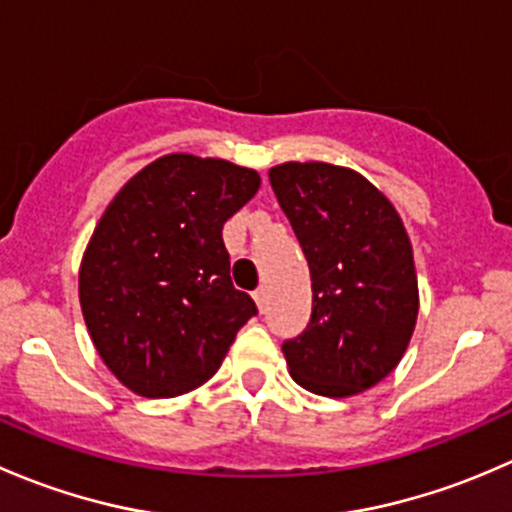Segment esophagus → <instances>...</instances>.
Segmentation results:
<instances>
[{
  "instance_id": "obj_1",
  "label": "esophagus",
  "mask_w": 512,
  "mask_h": 512,
  "mask_svg": "<svg viewBox=\"0 0 512 512\" xmlns=\"http://www.w3.org/2000/svg\"><path fill=\"white\" fill-rule=\"evenodd\" d=\"M252 297H255L257 307H260L262 312H265V307H267V287H257V289H255V294H252Z\"/></svg>"
}]
</instances>
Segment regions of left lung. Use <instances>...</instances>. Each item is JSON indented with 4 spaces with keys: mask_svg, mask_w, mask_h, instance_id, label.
<instances>
[{
    "mask_svg": "<svg viewBox=\"0 0 512 512\" xmlns=\"http://www.w3.org/2000/svg\"><path fill=\"white\" fill-rule=\"evenodd\" d=\"M270 185L312 275V317L282 352L289 374L319 396H354L396 369L411 342L418 285L394 205L349 168L285 163Z\"/></svg>",
    "mask_w": 512,
    "mask_h": 512,
    "instance_id": "obj_1",
    "label": "left lung"
}]
</instances>
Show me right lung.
<instances>
[{
    "mask_svg": "<svg viewBox=\"0 0 512 512\" xmlns=\"http://www.w3.org/2000/svg\"><path fill=\"white\" fill-rule=\"evenodd\" d=\"M260 175L170 153L133 175L96 225L79 297L96 352L146 399L188 394L223 364L257 307L230 280L223 225Z\"/></svg>",
    "mask_w": 512,
    "mask_h": 512,
    "instance_id": "add662e5",
    "label": "right lung"
}]
</instances>
